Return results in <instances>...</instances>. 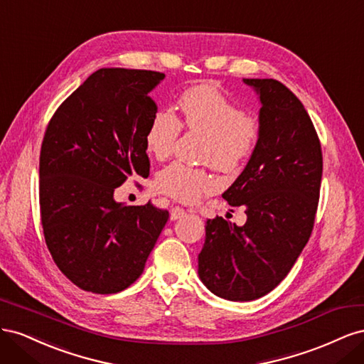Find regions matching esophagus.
<instances>
[{"label":"esophagus","mask_w":364,"mask_h":364,"mask_svg":"<svg viewBox=\"0 0 364 364\" xmlns=\"http://www.w3.org/2000/svg\"><path fill=\"white\" fill-rule=\"evenodd\" d=\"M185 214H186L185 209H183L182 206H179V205H176V206H173V208H171V211H170V218H171V220H178V218L183 217Z\"/></svg>","instance_id":"esophagus-1"}]
</instances>
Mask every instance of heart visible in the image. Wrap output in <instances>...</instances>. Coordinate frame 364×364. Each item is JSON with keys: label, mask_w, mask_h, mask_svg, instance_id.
<instances>
[{"label": "heart", "mask_w": 364, "mask_h": 364, "mask_svg": "<svg viewBox=\"0 0 364 364\" xmlns=\"http://www.w3.org/2000/svg\"><path fill=\"white\" fill-rule=\"evenodd\" d=\"M181 118L170 111H159L146 130V149L164 161L171 156L182 127L203 136L200 159L225 174H235L257 151L262 136V119L246 112L215 83L188 87L179 100ZM159 193L182 203H196L213 194L218 181L208 168H194L174 162L156 178Z\"/></svg>", "instance_id": "obj_1"}]
</instances>
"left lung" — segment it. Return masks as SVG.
Returning <instances> with one entry per match:
<instances>
[{"label":"left lung","mask_w":364,"mask_h":364,"mask_svg":"<svg viewBox=\"0 0 364 364\" xmlns=\"http://www.w3.org/2000/svg\"><path fill=\"white\" fill-rule=\"evenodd\" d=\"M259 92L262 136L246 168L223 193L246 206L245 226L206 222L199 277L228 301H253L287 277L310 240L321 196L323 156L313 121L287 86L245 79Z\"/></svg>","instance_id":"8db88e82"}]
</instances>
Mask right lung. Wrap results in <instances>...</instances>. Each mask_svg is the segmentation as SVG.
Listing matches in <instances>:
<instances>
[{"label":"right lung","instance_id":"obj_1","mask_svg":"<svg viewBox=\"0 0 364 364\" xmlns=\"http://www.w3.org/2000/svg\"><path fill=\"white\" fill-rule=\"evenodd\" d=\"M149 70L102 68L53 114L39 159V206L47 247L77 287L97 294L127 289L170 217L150 200L123 206L115 188L147 178L146 130L158 112Z\"/></svg>","mask_w":364,"mask_h":364}]
</instances>
